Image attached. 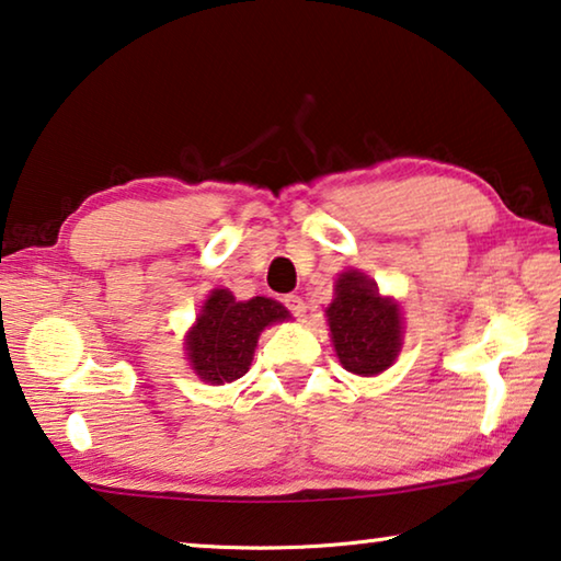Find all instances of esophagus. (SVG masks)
<instances>
[{
  "mask_svg": "<svg viewBox=\"0 0 561 561\" xmlns=\"http://www.w3.org/2000/svg\"><path fill=\"white\" fill-rule=\"evenodd\" d=\"M284 307H287L289 309V312L291 314H295V317H307V305H305V299H301L299 295H287V297H284Z\"/></svg>",
  "mask_w": 561,
  "mask_h": 561,
  "instance_id": "1",
  "label": "esophagus"
}]
</instances>
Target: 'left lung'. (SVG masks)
Instances as JSON below:
<instances>
[{
  "label": "left lung",
  "mask_w": 561,
  "mask_h": 561,
  "mask_svg": "<svg viewBox=\"0 0 561 561\" xmlns=\"http://www.w3.org/2000/svg\"><path fill=\"white\" fill-rule=\"evenodd\" d=\"M327 322L336 357L352 375H381L402 350V309L394 299L381 297L377 284L359 270L336 277Z\"/></svg>",
  "instance_id": "8db88e82"
}]
</instances>
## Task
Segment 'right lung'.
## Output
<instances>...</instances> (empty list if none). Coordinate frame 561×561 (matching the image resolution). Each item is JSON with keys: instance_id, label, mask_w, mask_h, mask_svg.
<instances>
[{"instance_id": "obj_1", "label": "right lung", "mask_w": 561, "mask_h": 561, "mask_svg": "<svg viewBox=\"0 0 561 561\" xmlns=\"http://www.w3.org/2000/svg\"><path fill=\"white\" fill-rule=\"evenodd\" d=\"M289 317L287 307L270 297L237 301L229 289H211L197 322L186 332V359L202 381H234L247 375L264 329Z\"/></svg>"}]
</instances>
